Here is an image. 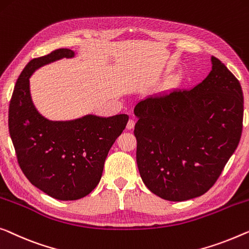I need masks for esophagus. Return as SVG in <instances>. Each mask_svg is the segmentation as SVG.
<instances>
[{"label":"esophagus","mask_w":249,"mask_h":249,"mask_svg":"<svg viewBox=\"0 0 249 249\" xmlns=\"http://www.w3.org/2000/svg\"><path fill=\"white\" fill-rule=\"evenodd\" d=\"M133 127H135V120H133V119H129V121L127 124V129L128 130H131Z\"/></svg>","instance_id":"34e87169"}]
</instances>
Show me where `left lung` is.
<instances>
[{
    "instance_id": "8db88e82",
    "label": "left lung",
    "mask_w": 249,
    "mask_h": 249,
    "mask_svg": "<svg viewBox=\"0 0 249 249\" xmlns=\"http://www.w3.org/2000/svg\"><path fill=\"white\" fill-rule=\"evenodd\" d=\"M211 64L208 76L193 89L149 95L133 110L140 176L161 199L202 196L239 143L241 86L218 58L212 56Z\"/></svg>"
}]
</instances>
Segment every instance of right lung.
Masks as SVG:
<instances>
[{"mask_svg": "<svg viewBox=\"0 0 249 249\" xmlns=\"http://www.w3.org/2000/svg\"><path fill=\"white\" fill-rule=\"evenodd\" d=\"M68 48L30 60L14 86L9 107V131L18 161L32 185L53 199L84 197L99 184L104 161L127 125V114H86L74 120H49L37 110L29 78L38 68L73 58Z\"/></svg>", "mask_w": 249, "mask_h": 249, "instance_id": "right-lung-1", "label": "right lung"}]
</instances>
